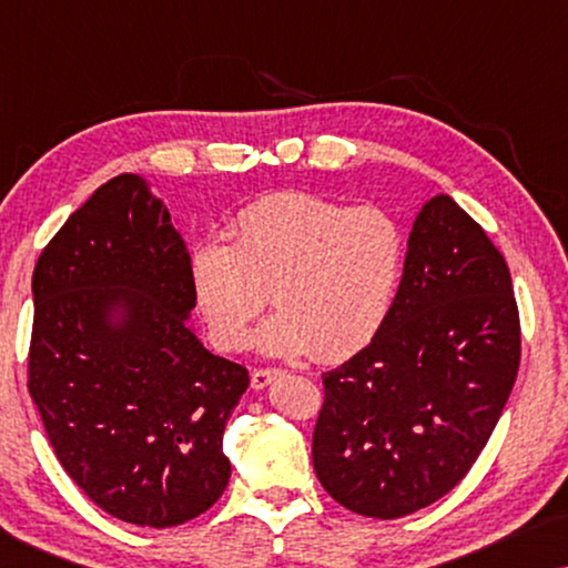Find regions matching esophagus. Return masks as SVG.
<instances>
[{
    "mask_svg": "<svg viewBox=\"0 0 568 568\" xmlns=\"http://www.w3.org/2000/svg\"><path fill=\"white\" fill-rule=\"evenodd\" d=\"M278 375H282V369H278V367H261V369H253L251 385L255 387V390H261V387L271 385V379H276Z\"/></svg>",
    "mask_w": 568,
    "mask_h": 568,
    "instance_id": "esophagus-1",
    "label": "esophagus"
}]
</instances>
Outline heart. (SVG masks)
Returning <instances> with one entry per match:
<instances>
[{
  "mask_svg": "<svg viewBox=\"0 0 568 568\" xmlns=\"http://www.w3.org/2000/svg\"><path fill=\"white\" fill-rule=\"evenodd\" d=\"M408 240L383 206L310 191L268 193L232 222V243L191 251L193 305L222 352H240L274 300L258 344L276 356L346 359L383 331L406 274ZM272 297H267V292Z\"/></svg>",
  "mask_w": 568,
  "mask_h": 568,
  "instance_id": "obj_1",
  "label": "heart"
}]
</instances>
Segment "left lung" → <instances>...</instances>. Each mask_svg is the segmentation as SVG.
<instances>
[{
	"instance_id": "1",
	"label": "left lung",
	"mask_w": 568,
	"mask_h": 568,
	"mask_svg": "<svg viewBox=\"0 0 568 568\" xmlns=\"http://www.w3.org/2000/svg\"><path fill=\"white\" fill-rule=\"evenodd\" d=\"M523 333L507 261L449 196L416 216L393 313L325 372L313 465L364 517L429 507L468 476L517 379Z\"/></svg>"
}]
</instances>
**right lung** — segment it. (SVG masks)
I'll return each instance as SVG.
<instances>
[{"instance_id": "obj_1", "label": "right lung", "mask_w": 568, "mask_h": 568, "mask_svg": "<svg viewBox=\"0 0 568 568\" xmlns=\"http://www.w3.org/2000/svg\"><path fill=\"white\" fill-rule=\"evenodd\" d=\"M28 390L61 468L111 517L175 527L230 480L224 424L243 364L191 331L189 253L168 209L123 173L38 255ZM123 304L128 321L106 325Z\"/></svg>"}]
</instances>
